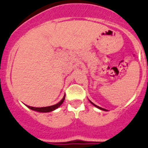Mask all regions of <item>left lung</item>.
<instances>
[{"mask_svg": "<svg viewBox=\"0 0 148 148\" xmlns=\"http://www.w3.org/2000/svg\"><path fill=\"white\" fill-rule=\"evenodd\" d=\"M89 101H90V100H89ZM90 103H91L92 105H93V106H95V107H97V108H99V109H101V110H103V111H107L106 109H105V108H101V107L98 106H97V105H95V104H94V103H92V102H91V101H90Z\"/></svg>", "mask_w": 148, "mask_h": 148, "instance_id": "8db88e82", "label": "left lung"}]
</instances>
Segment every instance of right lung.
I'll list each match as a JSON object with an SVG mask.
<instances>
[{
  "label": "right lung",
  "instance_id": "add662e5",
  "mask_svg": "<svg viewBox=\"0 0 148 148\" xmlns=\"http://www.w3.org/2000/svg\"><path fill=\"white\" fill-rule=\"evenodd\" d=\"M64 99H65V96L63 97V99L59 102L58 103H57L55 105H53V106H47V107H41V108H36V107H32V106H27L29 108H31V110L36 111V112H52V111L55 110L56 108H58L59 106H60L62 105V103H64Z\"/></svg>",
  "mask_w": 148,
  "mask_h": 148
}]
</instances>
